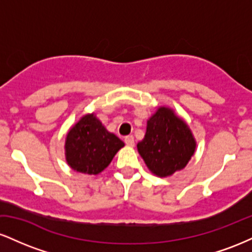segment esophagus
Instances as JSON below:
<instances>
[{"label": "esophagus", "mask_w": 252, "mask_h": 252, "mask_svg": "<svg viewBox=\"0 0 252 252\" xmlns=\"http://www.w3.org/2000/svg\"><path fill=\"white\" fill-rule=\"evenodd\" d=\"M124 142H126V146L132 147V146H134V144H135V138H134V136H132V135L126 136V137H124Z\"/></svg>", "instance_id": "34e87169"}]
</instances>
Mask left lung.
I'll use <instances>...</instances> for the list:
<instances>
[{
  "label": "left lung",
  "mask_w": 252,
  "mask_h": 252,
  "mask_svg": "<svg viewBox=\"0 0 252 252\" xmlns=\"http://www.w3.org/2000/svg\"><path fill=\"white\" fill-rule=\"evenodd\" d=\"M137 149L154 174L168 176L189 163L195 141L187 124L162 106L147 122V132Z\"/></svg>",
  "instance_id": "left-lung-1"
}]
</instances>
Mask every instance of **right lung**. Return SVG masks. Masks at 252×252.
Masks as SVG:
<instances>
[{
  "label": "right lung",
  "instance_id": "1",
  "mask_svg": "<svg viewBox=\"0 0 252 252\" xmlns=\"http://www.w3.org/2000/svg\"><path fill=\"white\" fill-rule=\"evenodd\" d=\"M124 146L94 117L86 115L70 130L66 137V160L74 170L98 174L109 166L115 154Z\"/></svg>",
  "mask_w": 252,
  "mask_h": 252
}]
</instances>
